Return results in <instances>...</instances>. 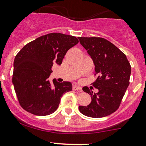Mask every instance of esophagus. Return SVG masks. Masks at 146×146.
Instances as JSON below:
<instances>
[{"label": "esophagus", "instance_id": "1", "mask_svg": "<svg viewBox=\"0 0 146 146\" xmlns=\"http://www.w3.org/2000/svg\"><path fill=\"white\" fill-rule=\"evenodd\" d=\"M72 88L74 90H79L80 92H82V89H81V88L79 86H76V85L73 86Z\"/></svg>", "mask_w": 146, "mask_h": 146}]
</instances>
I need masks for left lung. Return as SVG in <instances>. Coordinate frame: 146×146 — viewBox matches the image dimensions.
Instances as JSON below:
<instances>
[{
	"mask_svg": "<svg viewBox=\"0 0 146 146\" xmlns=\"http://www.w3.org/2000/svg\"><path fill=\"white\" fill-rule=\"evenodd\" d=\"M95 66L97 79L92 86L99 92L94 93L88 87L83 90L91 95L88 106H79L80 112L86 116L102 117L115 112L120 106L129 85L131 65L117 46L102 37H79Z\"/></svg>",
	"mask_w": 146,
	"mask_h": 146,
	"instance_id": "1",
	"label": "left lung"
}]
</instances>
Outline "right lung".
I'll return each mask as SVG.
<instances>
[{"label":"right lung","mask_w":146,"mask_h":146,"mask_svg":"<svg viewBox=\"0 0 146 146\" xmlns=\"http://www.w3.org/2000/svg\"><path fill=\"white\" fill-rule=\"evenodd\" d=\"M79 43L74 36L52 33L29 42L15 56L12 83L19 102L36 115H47L58 107L64 93L71 91L70 82L48 79L53 64L61 65L67 51Z\"/></svg>","instance_id":"obj_1"}]
</instances>
